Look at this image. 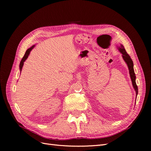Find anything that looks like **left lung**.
<instances>
[{
  "instance_id": "1",
  "label": "left lung",
  "mask_w": 151,
  "mask_h": 151,
  "mask_svg": "<svg viewBox=\"0 0 151 151\" xmlns=\"http://www.w3.org/2000/svg\"><path fill=\"white\" fill-rule=\"evenodd\" d=\"M117 48L119 50V52L122 54V58L125 63H127V65L128 66V68H129V74H130V77L132 83V85H133L135 91L136 93V98H137V96L138 94V88L136 84V82H135V79H136V76L134 72V63L133 61L131 59L130 57L129 56V55L126 52V50L124 48V47L123 46V45L120 44V45L117 47Z\"/></svg>"
}]
</instances>
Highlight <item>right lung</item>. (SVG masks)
I'll use <instances>...</instances> for the list:
<instances>
[{
	"mask_svg": "<svg viewBox=\"0 0 151 151\" xmlns=\"http://www.w3.org/2000/svg\"><path fill=\"white\" fill-rule=\"evenodd\" d=\"M35 47V45H33V46H32L31 47H30L29 48H28V50H26V53H25V54H24V57H22V60H21V62H20V64H19V70H20V72H21V70H22V67H23L24 62L26 61V59L28 58V56H29V55L31 51Z\"/></svg>",
	"mask_w": 151,
	"mask_h": 151,
	"instance_id": "obj_1",
	"label": "right lung"
}]
</instances>
